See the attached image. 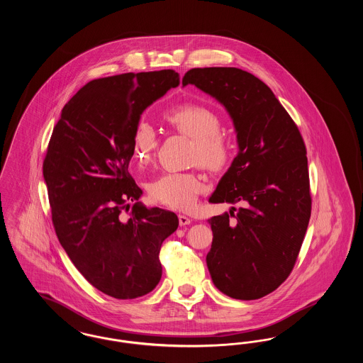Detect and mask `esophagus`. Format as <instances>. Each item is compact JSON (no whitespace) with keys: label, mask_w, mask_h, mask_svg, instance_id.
Returning <instances> with one entry per match:
<instances>
[{"label":"esophagus","mask_w":363,"mask_h":363,"mask_svg":"<svg viewBox=\"0 0 363 363\" xmlns=\"http://www.w3.org/2000/svg\"><path fill=\"white\" fill-rule=\"evenodd\" d=\"M178 220H179V225H186L191 223V219H190L189 216L182 215V213L178 215Z\"/></svg>","instance_id":"34e87169"}]
</instances>
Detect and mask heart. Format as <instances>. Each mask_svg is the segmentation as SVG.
<instances>
[{"instance_id": "1", "label": "heart", "mask_w": 363, "mask_h": 363, "mask_svg": "<svg viewBox=\"0 0 363 363\" xmlns=\"http://www.w3.org/2000/svg\"><path fill=\"white\" fill-rule=\"evenodd\" d=\"M164 120L179 133L194 140L193 162L211 170H220L233 156V145L222 133L223 120L218 111L206 104H182L164 111ZM156 130L151 123L138 121L130 140L132 155L144 164L155 152ZM206 179L193 172H166L150 182L151 199L166 207L186 211L194 207L199 196L206 190Z\"/></svg>"}]
</instances>
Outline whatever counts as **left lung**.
<instances>
[{
	"label": "left lung",
	"instance_id": "obj_1",
	"mask_svg": "<svg viewBox=\"0 0 363 363\" xmlns=\"http://www.w3.org/2000/svg\"><path fill=\"white\" fill-rule=\"evenodd\" d=\"M194 84L230 113L240 152L211 203H241L237 213L211 218L207 255L215 286L235 299H259L290 277L311 213V181L302 135L271 88L238 68H193Z\"/></svg>",
	"mask_w": 363,
	"mask_h": 363
}]
</instances>
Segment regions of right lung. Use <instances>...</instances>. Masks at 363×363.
Here are the masks:
<instances>
[{"label":"right lung","mask_w":363,"mask_h":363,"mask_svg":"<svg viewBox=\"0 0 363 363\" xmlns=\"http://www.w3.org/2000/svg\"><path fill=\"white\" fill-rule=\"evenodd\" d=\"M178 84L173 69L91 80L64 106L43 160L58 241L88 283L117 299L155 289L162 242L178 227L172 211L130 207L141 189L128 172L140 114Z\"/></svg>","instance_id":"1"}]
</instances>
